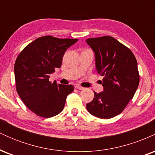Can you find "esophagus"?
I'll return each instance as SVG.
<instances>
[{
  "label": "esophagus",
  "mask_w": 155,
  "mask_h": 155,
  "mask_svg": "<svg viewBox=\"0 0 155 155\" xmlns=\"http://www.w3.org/2000/svg\"><path fill=\"white\" fill-rule=\"evenodd\" d=\"M75 88L78 89V90H84V87H81V86H79V85H76Z\"/></svg>",
  "instance_id": "esophagus-1"
}]
</instances>
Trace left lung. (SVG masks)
<instances>
[{
  "label": "left lung",
  "mask_w": 155,
  "mask_h": 155,
  "mask_svg": "<svg viewBox=\"0 0 155 155\" xmlns=\"http://www.w3.org/2000/svg\"><path fill=\"white\" fill-rule=\"evenodd\" d=\"M86 42L95 53L96 71L104 77V91L94 92L87 109L98 118H112L123 111L138 88L137 60L130 49L113 37L87 38Z\"/></svg>",
  "instance_id": "left-lung-1"
}]
</instances>
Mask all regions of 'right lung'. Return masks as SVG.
Masks as SVG:
<instances>
[{
	"instance_id": "add662e5",
	"label": "right lung",
	"mask_w": 155,
	"mask_h": 155,
	"mask_svg": "<svg viewBox=\"0 0 155 155\" xmlns=\"http://www.w3.org/2000/svg\"><path fill=\"white\" fill-rule=\"evenodd\" d=\"M77 39H60L47 35L28 44L15 64L17 91L25 106L38 116L49 118L63 111L71 84L49 81V74L62 65L65 51Z\"/></svg>"
}]
</instances>
